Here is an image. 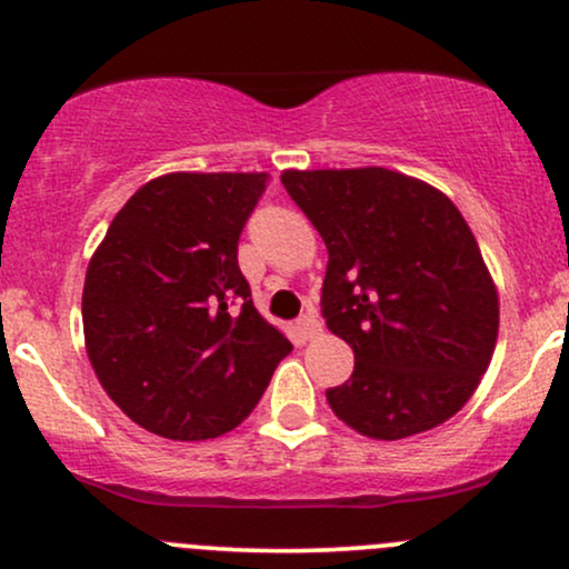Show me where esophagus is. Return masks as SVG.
Returning a JSON list of instances; mask_svg holds the SVG:
<instances>
[{"mask_svg": "<svg viewBox=\"0 0 569 569\" xmlns=\"http://www.w3.org/2000/svg\"><path fill=\"white\" fill-rule=\"evenodd\" d=\"M297 329H299V335H302L305 339H316L318 335H321V321H318V318L312 316V312H307V316H302L297 321Z\"/></svg>", "mask_w": 569, "mask_h": 569, "instance_id": "34e87169", "label": "esophagus"}]
</instances>
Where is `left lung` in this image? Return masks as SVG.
<instances>
[{"mask_svg": "<svg viewBox=\"0 0 569 569\" xmlns=\"http://www.w3.org/2000/svg\"><path fill=\"white\" fill-rule=\"evenodd\" d=\"M329 251L323 318L352 348L326 390L345 426L380 441L426 433L479 388L500 302L471 227L441 189L388 168L283 171Z\"/></svg>", "mask_w": 569, "mask_h": 569, "instance_id": "1", "label": "left lung"}]
</instances>
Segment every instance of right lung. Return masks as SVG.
<instances>
[{
  "label": "right lung",
  "mask_w": 569,
  "mask_h": 569,
  "mask_svg": "<svg viewBox=\"0 0 569 569\" xmlns=\"http://www.w3.org/2000/svg\"><path fill=\"white\" fill-rule=\"evenodd\" d=\"M264 187L267 173L158 176L90 257L84 350L101 388L149 433L206 441L238 428L291 352L238 267Z\"/></svg>",
  "instance_id": "1"
}]
</instances>
